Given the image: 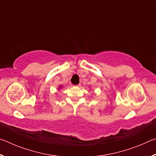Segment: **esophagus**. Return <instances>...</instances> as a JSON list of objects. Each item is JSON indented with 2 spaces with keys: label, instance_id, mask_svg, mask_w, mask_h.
<instances>
[{
  "label": "esophagus",
  "instance_id": "34e87169",
  "mask_svg": "<svg viewBox=\"0 0 156 156\" xmlns=\"http://www.w3.org/2000/svg\"><path fill=\"white\" fill-rule=\"evenodd\" d=\"M80 84H78V85H77V87H80Z\"/></svg>",
  "mask_w": 156,
  "mask_h": 156
}]
</instances>
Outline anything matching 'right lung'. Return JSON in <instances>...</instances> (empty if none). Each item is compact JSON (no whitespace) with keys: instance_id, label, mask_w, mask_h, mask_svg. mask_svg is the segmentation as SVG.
<instances>
[{"instance_id":"1","label":"right lung","mask_w":156,"mask_h":156,"mask_svg":"<svg viewBox=\"0 0 156 156\" xmlns=\"http://www.w3.org/2000/svg\"><path fill=\"white\" fill-rule=\"evenodd\" d=\"M62 88V86L61 85V84H60V85L58 86V90H60V89H61Z\"/></svg>"}]
</instances>
